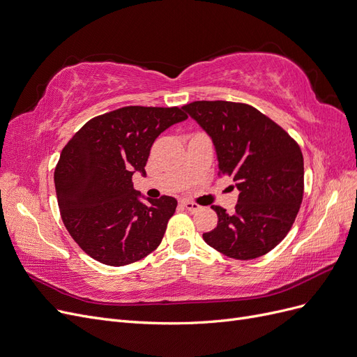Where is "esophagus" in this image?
Wrapping results in <instances>:
<instances>
[{
  "instance_id": "esophagus-1",
  "label": "esophagus",
  "mask_w": 357,
  "mask_h": 357,
  "mask_svg": "<svg viewBox=\"0 0 357 357\" xmlns=\"http://www.w3.org/2000/svg\"><path fill=\"white\" fill-rule=\"evenodd\" d=\"M181 204H182V207H185V208L188 210V212H191V213L199 212V210L202 208L199 204H195V203H192V202H182Z\"/></svg>"
}]
</instances>
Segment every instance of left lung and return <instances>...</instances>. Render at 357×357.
Segmentation results:
<instances>
[{
    "mask_svg": "<svg viewBox=\"0 0 357 357\" xmlns=\"http://www.w3.org/2000/svg\"><path fill=\"white\" fill-rule=\"evenodd\" d=\"M212 138L219 175L240 191L235 212L220 206L218 227L203 234L219 253L252 260L269 253L291 229L305 191L298 144L272 119L244 102L194 101L183 105Z\"/></svg>",
    "mask_w": 357,
    "mask_h": 357,
    "instance_id": "8db88e82",
    "label": "left lung"
}]
</instances>
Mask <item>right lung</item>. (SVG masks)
I'll use <instances>...</instances> for the list:
<instances>
[{"mask_svg":"<svg viewBox=\"0 0 357 357\" xmlns=\"http://www.w3.org/2000/svg\"><path fill=\"white\" fill-rule=\"evenodd\" d=\"M187 117L183 107L128 105L91 119L64 145L54 170L59 208L88 256L125 266L162 243L178 202L169 195L141 202L132 175H145L155 138Z\"/></svg>","mask_w":357,"mask_h":357,"instance_id":"add662e5","label":"right lung"}]
</instances>
